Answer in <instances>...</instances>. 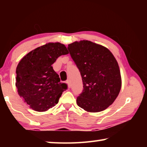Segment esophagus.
I'll list each match as a JSON object with an SVG mask.
<instances>
[{"mask_svg":"<svg viewBox=\"0 0 147 147\" xmlns=\"http://www.w3.org/2000/svg\"><path fill=\"white\" fill-rule=\"evenodd\" d=\"M66 82H67V84L68 88H71V84L70 80H67Z\"/></svg>","mask_w":147,"mask_h":147,"instance_id":"1","label":"esophagus"}]
</instances>
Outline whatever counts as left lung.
<instances>
[{
	"label": "left lung",
	"mask_w": 147,
	"mask_h": 147,
	"mask_svg": "<svg viewBox=\"0 0 147 147\" xmlns=\"http://www.w3.org/2000/svg\"><path fill=\"white\" fill-rule=\"evenodd\" d=\"M67 49L83 82V91L76 99L78 106L88 112L106 109L121 88V72L115 57L105 47L88 40L74 42Z\"/></svg>",
	"instance_id": "obj_1"
}]
</instances>
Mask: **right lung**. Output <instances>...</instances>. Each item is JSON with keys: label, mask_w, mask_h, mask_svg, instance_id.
<instances>
[{"label": "right lung", "mask_w": 147, "mask_h": 147, "mask_svg": "<svg viewBox=\"0 0 147 147\" xmlns=\"http://www.w3.org/2000/svg\"><path fill=\"white\" fill-rule=\"evenodd\" d=\"M69 54L60 43H49L24 56L16 69L17 92L30 108L45 111L58 103L67 85L60 82L52 67L57 58Z\"/></svg>", "instance_id": "right-lung-1"}]
</instances>
